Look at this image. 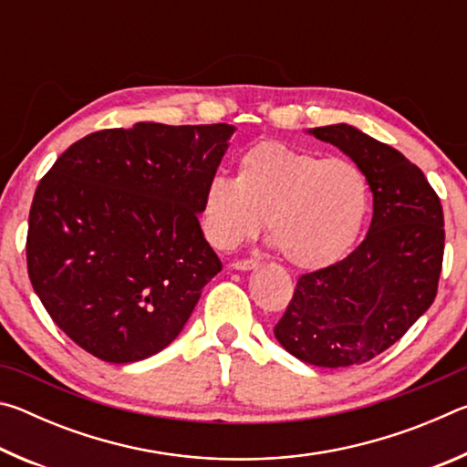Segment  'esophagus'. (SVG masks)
I'll use <instances>...</instances> for the list:
<instances>
[{
    "label": "esophagus",
    "mask_w": 467,
    "mask_h": 467,
    "mask_svg": "<svg viewBox=\"0 0 467 467\" xmlns=\"http://www.w3.org/2000/svg\"><path fill=\"white\" fill-rule=\"evenodd\" d=\"M259 265V259H239V262H233L231 267H234V270H255V267Z\"/></svg>",
    "instance_id": "1"
}]
</instances>
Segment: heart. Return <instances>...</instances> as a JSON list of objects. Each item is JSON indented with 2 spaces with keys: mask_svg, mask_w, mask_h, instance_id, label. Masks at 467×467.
I'll return each mask as SVG.
<instances>
[{
  "mask_svg": "<svg viewBox=\"0 0 467 467\" xmlns=\"http://www.w3.org/2000/svg\"><path fill=\"white\" fill-rule=\"evenodd\" d=\"M368 212V181L357 162L323 158L275 140L236 158V179L205 187L202 226L218 249H234L264 224L280 255L296 267L334 264L358 239Z\"/></svg>",
  "mask_w": 467,
  "mask_h": 467,
  "instance_id": "b5f03b06",
  "label": "heart"
}]
</instances>
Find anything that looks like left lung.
I'll list each match as a JSON object with an SVG mask.
<instances>
[{"label": "left lung", "instance_id": "obj_1", "mask_svg": "<svg viewBox=\"0 0 467 467\" xmlns=\"http://www.w3.org/2000/svg\"><path fill=\"white\" fill-rule=\"evenodd\" d=\"M311 133L365 172L373 220L350 255L300 275L274 334L306 365H365L398 342L437 296L442 205L424 172L395 148L346 123Z\"/></svg>", "mask_w": 467, "mask_h": 467}]
</instances>
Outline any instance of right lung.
Returning a JSON list of instances; mask_svg holds the SVG:
<instances>
[{"label": "right lung", "mask_w": 467, "mask_h": 467, "mask_svg": "<svg viewBox=\"0 0 467 467\" xmlns=\"http://www.w3.org/2000/svg\"><path fill=\"white\" fill-rule=\"evenodd\" d=\"M234 125L100 130L41 179L28 216V278L72 342L113 365L175 339L223 270L203 239V192Z\"/></svg>", "instance_id": "1"}]
</instances>
